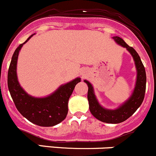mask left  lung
I'll return each mask as SVG.
<instances>
[{
	"instance_id": "8db88e82",
	"label": "left lung",
	"mask_w": 156,
	"mask_h": 156,
	"mask_svg": "<svg viewBox=\"0 0 156 156\" xmlns=\"http://www.w3.org/2000/svg\"><path fill=\"white\" fill-rule=\"evenodd\" d=\"M115 42L121 47L125 48L133 57L136 69V80L132 94L123 104L115 109H108L101 106L95 95L92 85L88 80H84L88 87V101L89 110L96 119L108 124H119L128 119L141 105L146 92V75L145 67L140 56L133 48L130 47L124 40L118 36L112 37Z\"/></svg>"
}]
</instances>
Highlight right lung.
I'll use <instances>...</instances> for the list:
<instances>
[{
  "label": "right lung",
  "mask_w": 156,
  "mask_h": 156,
  "mask_svg": "<svg viewBox=\"0 0 156 156\" xmlns=\"http://www.w3.org/2000/svg\"><path fill=\"white\" fill-rule=\"evenodd\" d=\"M33 35H30L25 42L20 44L15 50L9 67L7 85L16 108L24 118L38 126L52 127L66 118L68 112L69 98L81 79L76 77L61 85L55 92L47 96L35 97L28 94L18 81L16 67L21 48Z\"/></svg>",
  "instance_id": "1"
}]
</instances>
